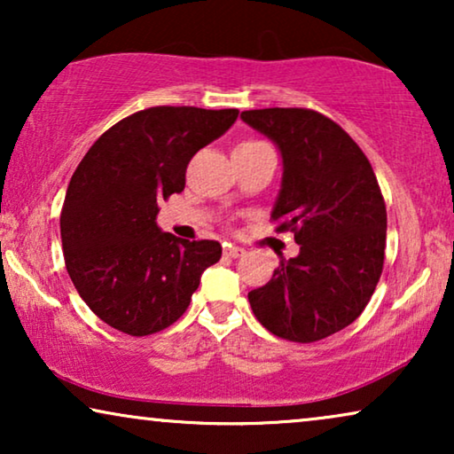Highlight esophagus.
Listing matches in <instances>:
<instances>
[{
    "instance_id": "1",
    "label": "esophagus",
    "mask_w": 454,
    "mask_h": 454,
    "mask_svg": "<svg viewBox=\"0 0 454 454\" xmlns=\"http://www.w3.org/2000/svg\"><path fill=\"white\" fill-rule=\"evenodd\" d=\"M223 254H225L227 258H239V256H244V247L225 244V247H223Z\"/></svg>"
}]
</instances>
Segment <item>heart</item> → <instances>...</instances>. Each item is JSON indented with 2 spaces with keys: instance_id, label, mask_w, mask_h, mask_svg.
Segmentation results:
<instances>
[{
  "instance_id": "obj_1",
  "label": "heart",
  "mask_w": 454,
  "mask_h": 454,
  "mask_svg": "<svg viewBox=\"0 0 454 454\" xmlns=\"http://www.w3.org/2000/svg\"><path fill=\"white\" fill-rule=\"evenodd\" d=\"M252 145H258V142H256V140H246V142H239V145L235 146V148H239V146H252Z\"/></svg>"
}]
</instances>
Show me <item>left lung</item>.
Here are the masks:
<instances>
[{
  "instance_id": "obj_1",
  "label": "left lung",
  "mask_w": 454,
  "mask_h": 454,
  "mask_svg": "<svg viewBox=\"0 0 454 454\" xmlns=\"http://www.w3.org/2000/svg\"><path fill=\"white\" fill-rule=\"evenodd\" d=\"M281 151L283 182L272 208L277 231H294L295 258L247 294L266 331L314 343L349 326L374 294L384 266L387 207L370 160L339 123L312 109L241 111Z\"/></svg>"
}]
</instances>
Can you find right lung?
Listing matches in <instances>:
<instances>
[{
	"instance_id": "1",
	"label": "right lung",
	"mask_w": 454,
	"mask_h": 454,
	"mask_svg": "<svg viewBox=\"0 0 454 454\" xmlns=\"http://www.w3.org/2000/svg\"><path fill=\"white\" fill-rule=\"evenodd\" d=\"M238 109L151 107L111 126L74 171L61 246L74 287L117 331L146 337L188 309L221 244L160 231L159 200L185 188L192 157L238 120Z\"/></svg>"
}]
</instances>
